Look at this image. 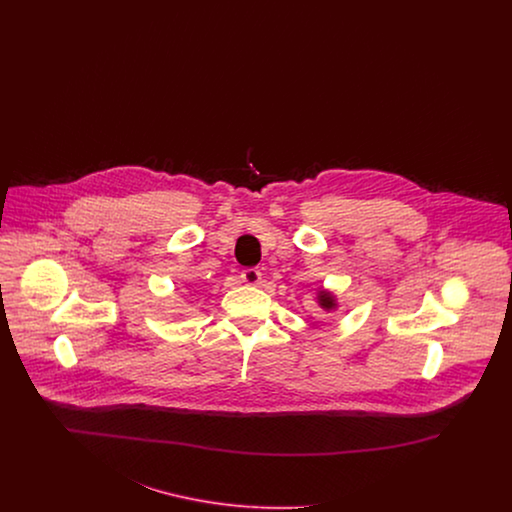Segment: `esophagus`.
<instances>
[{"label": "esophagus", "mask_w": 512, "mask_h": 512, "mask_svg": "<svg viewBox=\"0 0 512 512\" xmlns=\"http://www.w3.org/2000/svg\"><path fill=\"white\" fill-rule=\"evenodd\" d=\"M242 280L249 286H257L261 282V272L257 268H245L242 272Z\"/></svg>", "instance_id": "1"}]
</instances>
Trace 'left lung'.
Instances as JSON below:
<instances>
[{
    "label": "left lung",
    "mask_w": 512,
    "mask_h": 512,
    "mask_svg": "<svg viewBox=\"0 0 512 512\" xmlns=\"http://www.w3.org/2000/svg\"><path fill=\"white\" fill-rule=\"evenodd\" d=\"M317 299L320 309H324L326 313H332V311H336V309H338L336 295L332 292H328V290H324V288H318Z\"/></svg>",
    "instance_id": "obj_1"
}]
</instances>
